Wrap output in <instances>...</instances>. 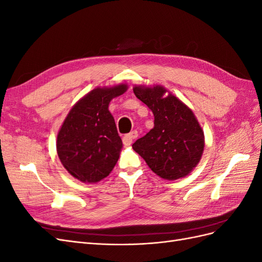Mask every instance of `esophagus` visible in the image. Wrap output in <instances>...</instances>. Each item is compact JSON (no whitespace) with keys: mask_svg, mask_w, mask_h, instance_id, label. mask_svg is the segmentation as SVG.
<instances>
[{"mask_svg":"<svg viewBox=\"0 0 262 262\" xmlns=\"http://www.w3.org/2000/svg\"><path fill=\"white\" fill-rule=\"evenodd\" d=\"M137 138H138V131H132L129 134H125V136L122 139V142H123V144L125 146H129V145L132 144L133 140L137 139Z\"/></svg>","mask_w":262,"mask_h":262,"instance_id":"esophagus-1","label":"esophagus"}]
</instances>
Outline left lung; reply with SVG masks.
Wrapping results in <instances>:
<instances>
[{
    "label": "left lung",
    "mask_w": 262,
    "mask_h": 262,
    "mask_svg": "<svg viewBox=\"0 0 262 262\" xmlns=\"http://www.w3.org/2000/svg\"><path fill=\"white\" fill-rule=\"evenodd\" d=\"M134 95L152 110L154 128L132 144L157 176L186 177L199 164L204 134L192 110L161 85L134 86Z\"/></svg>",
    "instance_id": "1"
}]
</instances>
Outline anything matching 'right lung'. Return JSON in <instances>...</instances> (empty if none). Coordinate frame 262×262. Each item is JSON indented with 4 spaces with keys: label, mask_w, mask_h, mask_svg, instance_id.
<instances>
[{
    "label": "right lung",
    "mask_w": 262,
    "mask_h": 262,
    "mask_svg": "<svg viewBox=\"0 0 262 262\" xmlns=\"http://www.w3.org/2000/svg\"><path fill=\"white\" fill-rule=\"evenodd\" d=\"M128 90L126 84L96 87L70 110L58 133L57 152L77 180L95 184L107 177L122 148L109 102Z\"/></svg>",
    "instance_id": "obj_1"
}]
</instances>
